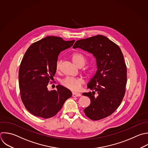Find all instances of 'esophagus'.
<instances>
[{"label":"esophagus","mask_w":148,"mask_h":148,"mask_svg":"<svg viewBox=\"0 0 148 148\" xmlns=\"http://www.w3.org/2000/svg\"><path fill=\"white\" fill-rule=\"evenodd\" d=\"M82 95V94L80 93H78V92H72V96L73 97H80Z\"/></svg>","instance_id":"obj_1"}]
</instances>
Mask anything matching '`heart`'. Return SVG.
<instances>
[{
    "mask_svg": "<svg viewBox=\"0 0 148 148\" xmlns=\"http://www.w3.org/2000/svg\"><path fill=\"white\" fill-rule=\"evenodd\" d=\"M71 58L73 62L78 67L83 66L86 62V56L79 52H74L71 54ZM61 66V62L58 61L56 64V71H59ZM86 73L88 72V68L86 67L84 69ZM61 84L66 88L72 91L78 90L83 84V81L79 78L75 77H66L62 80Z\"/></svg>",
    "mask_w": 148,
    "mask_h": 148,
    "instance_id": "b5f03b06",
    "label": "heart"
}]
</instances>
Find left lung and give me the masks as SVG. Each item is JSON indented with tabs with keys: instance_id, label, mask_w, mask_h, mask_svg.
<instances>
[{
	"instance_id": "1",
	"label": "left lung",
	"mask_w": 148,
	"mask_h": 148,
	"mask_svg": "<svg viewBox=\"0 0 148 148\" xmlns=\"http://www.w3.org/2000/svg\"><path fill=\"white\" fill-rule=\"evenodd\" d=\"M73 48L88 51L96 59L97 71L87 85L92 91L83 94L91 101L84 113L92 120L110 116L120 105L125 92L127 67L120 47L98 35L76 41Z\"/></svg>"
}]
</instances>
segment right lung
<instances>
[{
	"instance_id": "right-lung-1",
	"label": "right lung",
	"mask_w": 148,
	"mask_h": 148,
	"mask_svg": "<svg viewBox=\"0 0 148 148\" xmlns=\"http://www.w3.org/2000/svg\"><path fill=\"white\" fill-rule=\"evenodd\" d=\"M75 41L47 36L32 44L25 53L19 69V87L22 101L33 115L52 117L71 97L72 92L61 85L51 91H49L47 86L56 72L60 52L71 47Z\"/></svg>"
}]
</instances>
